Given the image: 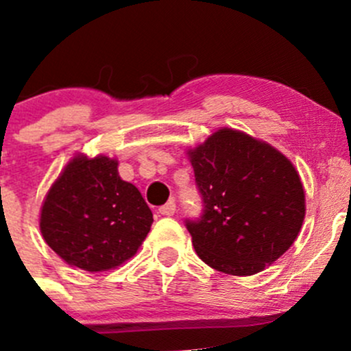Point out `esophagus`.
Wrapping results in <instances>:
<instances>
[{"label":"esophagus","instance_id":"esophagus-1","mask_svg":"<svg viewBox=\"0 0 351 351\" xmlns=\"http://www.w3.org/2000/svg\"><path fill=\"white\" fill-rule=\"evenodd\" d=\"M175 210H176L175 200H169V202H166L165 206L159 207V214H162V216H173Z\"/></svg>","mask_w":351,"mask_h":351}]
</instances>
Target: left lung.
Returning a JSON list of instances; mask_svg holds the SVG:
<instances>
[{"label": "left lung", "instance_id": "obj_1", "mask_svg": "<svg viewBox=\"0 0 351 351\" xmlns=\"http://www.w3.org/2000/svg\"><path fill=\"white\" fill-rule=\"evenodd\" d=\"M202 216L186 219L197 255L233 276L261 273L291 247L305 217L300 176L280 151L221 128L189 151Z\"/></svg>", "mask_w": 351, "mask_h": 351}]
</instances>
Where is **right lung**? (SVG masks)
<instances>
[{
  "mask_svg": "<svg viewBox=\"0 0 351 351\" xmlns=\"http://www.w3.org/2000/svg\"><path fill=\"white\" fill-rule=\"evenodd\" d=\"M152 221L137 186L118 175L117 159L77 156L47 192L39 226L64 262L97 273L134 257Z\"/></svg>",
  "mask_w": 351,
  "mask_h": 351,
  "instance_id": "right-lung-1",
  "label": "right lung"
}]
</instances>
